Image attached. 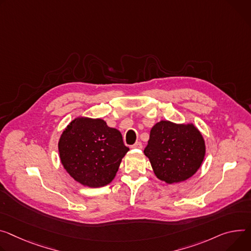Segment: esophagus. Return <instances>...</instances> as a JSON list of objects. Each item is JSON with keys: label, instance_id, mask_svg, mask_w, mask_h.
<instances>
[{"label": "esophagus", "instance_id": "34e87169", "mask_svg": "<svg viewBox=\"0 0 251 251\" xmlns=\"http://www.w3.org/2000/svg\"><path fill=\"white\" fill-rule=\"evenodd\" d=\"M131 147H132L133 149H142L143 145H142V143H141L140 141H138V142H136L134 145H132Z\"/></svg>", "mask_w": 251, "mask_h": 251}]
</instances>
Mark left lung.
I'll use <instances>...</instances> for the list:
<instances>
[{
  "mask_svg": "<svg viewBox=\"0 0 251 251\" xmlns=\"http://www.w3.org/2000/svg\"><path fill=\"white\" fill-rule=\"evenodd\" d=\"M205 151L203 136L192 123L162 120L152 127L144 154L149 158L156 177L173 184L197 172Z\"/></svg>",
  "mask_w": 251,
  "mask_h": 251,
  "instance_id": "obj_1",
  "label": "left lung"
}]
</instances>
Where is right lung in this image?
I'll return each mask as SVG.
<instances>
[{
  "label": "right lung",
  "mask_w": 251,
  "mask_h": 251,
  "mask_svg": "<svg viewBox=\"0 0 251 251\" xmlns=\"http://www.w3.org/2000/svg\"><path fill=\"white\" fill-rule=\"evenodd\" d=\"M61 163L69 175L88 187H102L114 179L129 151L119 130L103 119L78 117L63 131L58 143Z\"/></svg>",
  "instance_id": "1"
}]
</instances>
